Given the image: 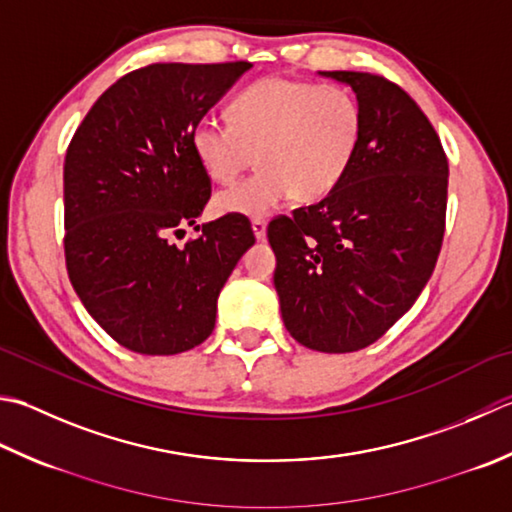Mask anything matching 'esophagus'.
<instances>
[{
  "label": "esophagus",
  "instance_id": "1",
  "mask_svg": "<svg viewBox=\"0 0 512 512\" xmlns=\"http://www.w3.org/2000/svg\"><path fill=\"white\" fill-rule=\"evenodd\" d=\"M253 233H255L257 242H264V239H266V219H262V217L253 219Z\"/></svg>",
  "mask_w": 512,
  "mask_h": 512
}]
</instances>
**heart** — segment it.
<instances>
[{"label": "heart", "mask_w": 512, "mask_h": 512, "mask_svg": "<svg viewBox=\"0 0 512 512\" xmlns=\"http://www.w3.org/2000/svg\"><path fill=\"white\" fill-rule=\"evenodd\" d=\"M362 133V106L350 90L266 77L233 99L230 122L199 119L190 144L219 184L242 175L257 153L262 168L215 197L217 213L257 219L293 195L315 202L333 193L355 162Z\"/></svg>", "instance_id": "heart-1"}]
</instances>
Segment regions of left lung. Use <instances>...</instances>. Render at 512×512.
<instances>
[{
	"label": "left lung",
	"mask_w": 512,
	"mask_h": 512,
	"mask_svg": "<svg viewBox=\"0 0 512 512\" xmlns=\"http://www.w3.org/2000/svg\"><path fill=\"white\" fill-rule=\"evenodd\" d=\"M317 75L353 90L359 153L333 193L268 224L284 326L319 353H353L408 313L444 239L448 162L408 93L353 70Z\"/></svg>",
	"instance_id": "1"
}]
</instances>
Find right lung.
Returning <instances> with one entry per match:
<instances>
[{"mask_svg": "<svg viewBox=\"0 0 512 512\" xmlns=\"http://www.w3.org/2000/svg\"><path fill=\"white\" fill-rule=\"evenodd\" d=\"M248 62L153 64L128 73L88 110L64 164L66 268L90 317L139 355H177L206 342L217 297L255 244L242 215L202 226L184 248L170 235L197 226L210 179L193 126Z\"/></svg>", "mask_w": 512, "mask_h": 512, "instance_id": "obj_1", "label": "right lung"}]
</instances>
